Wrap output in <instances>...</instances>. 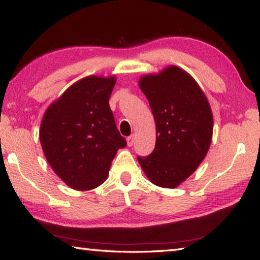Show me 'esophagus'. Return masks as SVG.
Listing matches in <instances>:
<instances>
[{
    "instance_id": "esophagus-1",
    "label": "esophagus",
    "mask_w": 260,
    "mask_h": 260,
    "mask_svg": "<svg viewBox=\"0 0 260 260\" xmlns=\"http://www.w3.org/2000/svg\"><path fill=\"white\" fill-rule=\"evenodd\" d=\"M134 142H135V135H131L127 138V146L128 147H133Z\"/></svg>"
}]
</instances>
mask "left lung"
Here are the masks:
<instances>
[{
	"label": "left lung",
	"instance_id": "left-lung-1",
	"mask_svg": "<svg viewBox=\"0 0 260 260\" xmlns=\"http://www.w3.org/2000/svg\"><path fill=\"white\" fill-rule=\"evenodd\" d=\"M156 122V146L138 160L158 187L175 188L195 172L212 141L213 116L208 99L190 74L171 65L141 77Z\"/></svg>",
	"mask_w": 260,
	"mask_h": 260
}]
</instances>
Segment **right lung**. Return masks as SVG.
Returning <instances> with one entry per match:
<instances>
[{
    "label": "right lung",
    "instance_id": "add662e5",
    "mask_svg": "<svg viewBox=\"0 0 260 260\" xmlns=\"http://www.w3.org/2000/svg\"><path fill=\"white\" fill-rule=\"evenodd\" d=\"M116 81V77L83 78L43 114V153L61 181L76 190H90L102 184L117 151L126 147L109 105Z\"/></svg>",
    "mask_w": 260,
    "mask_h": 260
}]
</instances>
